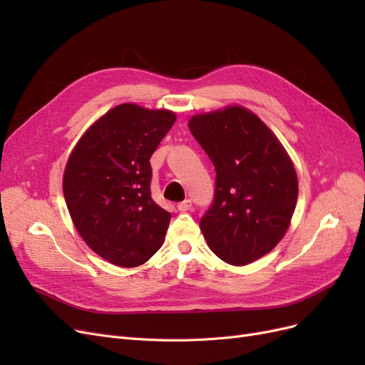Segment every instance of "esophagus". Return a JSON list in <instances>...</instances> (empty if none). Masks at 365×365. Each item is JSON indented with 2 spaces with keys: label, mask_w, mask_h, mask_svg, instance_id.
<instances>
[{
  "label": "esophagus",
  "mask_w": 365,
  "mask_h": 365,
  "mask_svg": "<svg viewBox=\"0 0 365 365\" xmlns=\"http://www.w3.org/2000/svg\"><path fill=\"white\" fill-rule=\"evenodd\" d=\"M176 208L180 210V212H189V210L192 208V201L190 200H185V201H182V202H180L178 205H176Z\"/></svg>",
  "instance_id": "esophagus-1"
}]
</instances>
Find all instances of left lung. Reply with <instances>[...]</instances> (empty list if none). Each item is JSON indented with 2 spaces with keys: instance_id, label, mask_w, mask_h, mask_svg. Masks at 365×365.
<instances>
[{
  "instance_id": "left-lung-1",
  "label": "left lung",
  "mask_w": 365,
  "mask_h": 365,
  "mask_svg": "<svg viewBox=\"0 0 365 365\" xmlns=\"http://www.w3.org/2000/svg\"><path fill=\"white\" fill-rule=\"evenodd\" d=\"M195 140L216 170L213 202L201 231L219 259L244 267L279 244L294 215V164L269 128L240 106L195 115Z\"/></svg>"
}]
</instances>
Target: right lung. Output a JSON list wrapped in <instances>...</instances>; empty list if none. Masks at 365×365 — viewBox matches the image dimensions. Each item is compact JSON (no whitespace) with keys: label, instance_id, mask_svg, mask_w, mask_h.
Masks as SVG:
<instances>
[{"label":"right lung","instance_id":"add662e5","mask_svg":"<svg viewBox=\"0 0 365 365\" xmlns=\"http://www.w3.org/2000/svg\"><path fill=\"white\" fill-rule=\"evenodd\" d=\"M176 115L123 103L77 143L63 173L68 212L98 256L117 267L148 262L164 242L172 215L150 196V157Z\"/></svg>","mask_w":365,"mask_h":365}]
</instances>
